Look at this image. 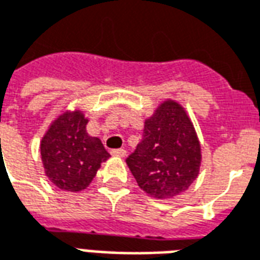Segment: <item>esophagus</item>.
Instances as JSON below:
<instances>
[{
	"mask_svg": "<svg viewBox=\"0 0 260 260\" xmlns=\"http://www.w3.org/2000/svg\"><path fill=\"white\" fill-rule=\"evenodd\" d=\"M111 154L115 157H125L126 156V150L125 149H114L111 150Z\"/></svg>",
	"mask_w": 260,
	"mask_h": 260,
	"instance_id": "obj_1",
	"label": "esophagus"
}]
</instances>
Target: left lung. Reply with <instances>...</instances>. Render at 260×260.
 <instances>
[{"instance_id": "8db88e82", "label": "left lung", "mask_w": 260, "mask_h": 260, "mask_svg": "<svg viewBox=\"0 0 260 260\" xmlns=\"http://www.w3.org/2000/svg\"><path fill=\"white\" fill-rule=\"evenodd\" d=\"M201 145L182 106L161 103L145 121L142 141L126 164L141 189L157 199L185 192L201 167Z\"/></svg>"}]
</instances>
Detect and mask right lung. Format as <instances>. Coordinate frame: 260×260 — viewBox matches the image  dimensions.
<instances>
[{"label": "right lung", "mask_w": 260, "mask_h": 260, "mask_svg": "<svg viewBox=\"0 0 260 260\" xmlns=\"http://www.w3.org/2000/svg\"><path fill=\"white\" fill-rule=\"evenodd\" d=\"M86 124L82 111H65L50 125L40 143L46 175L62 191L86 189L110 157L102 141L86 132Z\"/></svg>", "instance_id": "right-lung-1"}]
</instances>
